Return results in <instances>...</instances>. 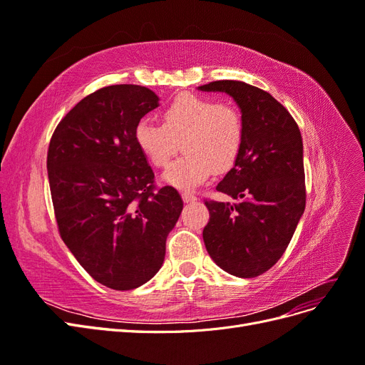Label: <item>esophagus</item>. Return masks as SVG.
I'll return each mask as SVG.
<instances>
[{
  "instance_id": "esophagus-1",
  "label": "esophagus",
  "mask_w": 365,
  "mask_h": 365,
  "mask_svg": "<svg viewBox=\"0 0 365 365\" xmlns=\"http://www.w3.org/2000/svg\"><path fill=\"white\" fill-rule=\"evenodd\" d=\"M182 201H184L185 204H192V202L197 201V197H196L193 193H190V192H184V193H182Z\"/></svg>"
}]
</instances>
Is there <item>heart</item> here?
<instances>
[{"instance_id": "obj_1", "label": "heart", "mask_w": 365, "mask_h": 365, "mask_svg": "<svg viewBox=\"0 0 365 365\" xmlns=\"http://www.w3.org/2000/svg\"><path fill=\"white\" fill-rule=\"evenodd\" d=\"M163 123L141 118L134 129V141L141 155L153 168H164L178 150L184 155L164 170L161 180L178 190H192L204 184L213 168L230 169L244 143V125L233 108L212 98L180 96L163 109Z\"/></svg>"}]
</instances>
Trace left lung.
<instances>
[{
	"instance_id": "left-lung-1",
	"label": "left lung",
	"mask_w": 365,
	"mask_h": 365,
	"mask_svg": "<svg viewBox=\"0 0 365 365\" xmlns=\"http://www.w3.org/2000/svg\"><path fill=\"white\" fill-rule=\"evenodd\" d=\"M197 90L233 97L244 125L239 157L216 187L236 201H205L204 244L219 268L242 279L257 277L283 256L304 212L300 129L288 109L257 86L216 81Z\"/></svg>"
}]
</instances>
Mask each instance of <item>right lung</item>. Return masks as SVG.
<instances>
[{"mask_svg":"<svg viewBox=\"0 0 365 365\" xmlns=\"http://www.w3.org/2000/svg\"><path fill=\"white\" fill-rule=\"evenodd\" d=\"M160 105L146 86L111 85L86 96L54 129L47 155L59 233L91 277L115 291L149 282L182 200L155 190L134 129Z\"/></svg>","mask_w":365,"mask_h":365,"instance_id":"add662e5","label":"right lung"}]
</instances>
